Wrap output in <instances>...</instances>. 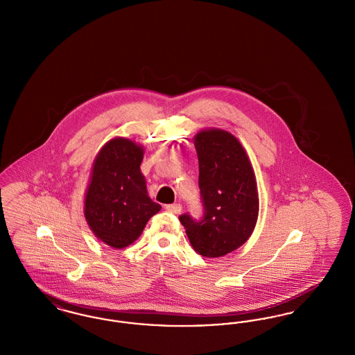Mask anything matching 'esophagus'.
<instances>
[{
	"label": "esophagus",
	"mask_w": 355,
	"mask_h": 355,
	"mask_svg": "<svg viewBox=\"0 0 355 355\" xmlns=\"http://www.w3.org/2000/svg\"><path fill=\"white\" fill-rule=\"evenodd\" d=\"M166 210L170 213H174V214H180L182 211V206L180 203H171L166 206Z\"/></svg>",
	"instance_id": "34e87169"
}]
</instances>
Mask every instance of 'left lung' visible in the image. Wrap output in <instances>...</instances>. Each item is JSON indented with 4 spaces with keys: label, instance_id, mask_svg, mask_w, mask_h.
<instances>
[{
    "label": "left lung",
    "instance_id": "8db88e82",
    "mask_svg": "<svg viewBox=\"0 0 355 355\" xmlns=\"http://www.w3.org/2000/svg\"><path fill=\"white\" fill-rule=\"evenodd\" d=\"M205 214L180 217L193 249L206 258L234 252L253 234L259 200L252 162L236 137L222 129L194 135Z\"/></svg>",
    "mask_w": 355,
    "mask_h": 355
}]
</instances>
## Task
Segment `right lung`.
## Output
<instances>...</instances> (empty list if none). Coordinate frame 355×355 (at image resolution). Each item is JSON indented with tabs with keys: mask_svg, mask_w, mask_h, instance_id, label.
<instances>
[{
	"mask_svg": "<svg viewBox=\"0 0 355 355\" xmlns=\"http://www.w3.org/2000/svg\"><path fill=\"white\" fill-rule=\"evenodd\" d=\"M144 148L116 137L97 153L85 193V220L103 243L123 249L142 234L148 220L161 210L148 194L141 173Z\"/></svg>",
	"mask_w": 355,
	"mask_h": 355,
	"instance_id": "obj_1",
	"label": "right lung"
}]
</instances>
